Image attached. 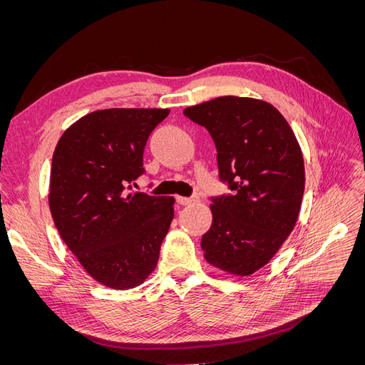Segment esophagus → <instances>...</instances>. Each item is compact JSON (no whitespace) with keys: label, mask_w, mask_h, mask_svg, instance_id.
I'll list each match as a JSON object with an SVG mask.
<instances>
[{"label":"esophagus","mask_w":365,"mask_h":365,"mask_svg":"<svg viewBox=\"0 0 365 365\" xmlns=\"http://www.w3.org/2000/svg\"><path fill=\"white\" fill-rule=\"evenodd\" d=\"M197 201H200V197H197V196H193V197L176 196V202L181 204V205H189V204H193V202H197Z\"/></svg>","instance_id":"esophagus-1"}]
</instances>
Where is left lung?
Returning a JSON list of instances; mask_svg holds the SVG:
<instances>
[{"label":"left lung","mask_w":365,"mask_h":365,"mask_svg":"<svg viewBox=\"0 0 365 365\" xmlns=\"http://www.w3.org/2000/svg\"><path fill=\"white\" fill-rule=\"evenodd\" d=\"M184 114L210 132L220 180L233 190L210 204L204 257L247 277L275 256L297 224L304 193L302 148L279 109L259 98L222 96Z\"/></svg>","instance_id":"obj_1"}]
</instances>
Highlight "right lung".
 <instances>
[{"mask_svg":"<svg viewBox=\"0 0 365 365\" xmlns=\"http://www.w3.org/2000/svg\"><path fill=\"white\" fill-rule=\"evenodd\" d=\"M163 108H109L65 129L51 160L48 205L62 240L91 279L137 288L155 271L173 219V196L128 192L143 175Z\"/></svg>","mask_w":365,"mask_h":365,"instance_id":"obj_1","label":"right lung"}]
</instances>
